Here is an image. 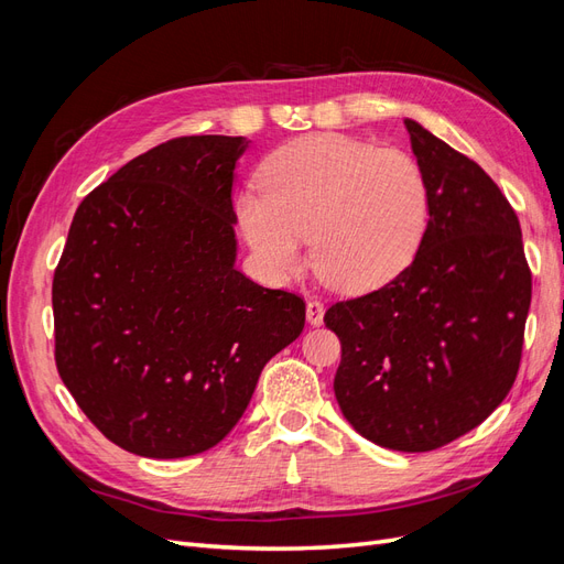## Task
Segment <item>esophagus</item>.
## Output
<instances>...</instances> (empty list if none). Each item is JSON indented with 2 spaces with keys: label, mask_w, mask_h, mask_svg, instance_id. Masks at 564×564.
<instances>
[{
  "label": "esophagus",
  "mask_w": 564,
  "mask_h": 564,
  "mask_svg": "<svg viewBox=\"0 0 564 564\" xmlns=\"http://www.w3.org/2000/svg\"><path fill=\"white\" fill-rule=\"evenodd\" d=\"M305 319H308L311 327H319L324 322V305L319 301H308V305H305Z\"/></svg>",
  "instance_id": "1"
}]
</instances>
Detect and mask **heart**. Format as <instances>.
Listing matches in <instances>:
<instances>
[{
  "instance_id": "obj_1",
  "label": "heart",
  "mask_w": 564,
  "mask_h": 564,
  "mask_svg": "<svg viewBox=\"0 0 564 564\" xmlns=\"http://www.w3.org/2000/svg\"><path fill=\"white\" fill-rule=\"evenodd\" d=\"M259 183L263 195H242L237 218L275 278L296 275L311 237L322 282L367 294L412 265L429 230V178L404 150L340 133L301 135L263 162Z\"/></svg>"
}]
</instances>
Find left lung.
Here are the masks:
<instances>
[{"instance_id":"obj_1","label":"left lung","mask_w":564,"mask_h":564,"mask_svg":"<svg viewBox=\"0 0 564 564\" xmlns=\"http://www.w3.org/2000/svg\"><path fill=\"white\" fill-rule=\"evenodd\" d=\"M431 187L416 259L379 292L336 303V402L362 437L431 452L480 425L516 381L532 301L520 220L480 164L404 119Z\"/></svg>"}]
</instances>
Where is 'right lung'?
I'll use <instances>...</instances> for the list:
<instances>
[{
  "label": "right lung",
  "mask_w": 564,
  "mask_h": 564,
  "mask_svg": "<svg viewBox=\"0 0 564 564\" xmlns=\"http://www.w3.org/2000/svg\"><path fill=\"white\" fill-rule=\"evenodd\" d=\"M245 135H183L84 197L54 275L56 367L117 447L183 458L242 419L305 303L235 268Z\"/></svg>",
  "instance_id": "1"
}]
</instances>
